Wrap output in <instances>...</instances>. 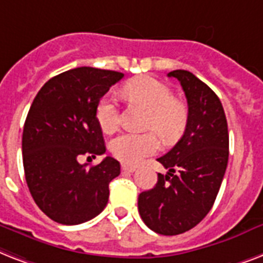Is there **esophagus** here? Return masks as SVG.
I'll use <instances>...</instances> for the list:
<instances>
[{
    "mask_svg": "<svg viewBox=\"0 0 263 263\" xmlns=\"http://www.w3.org/2000/svg\"><path fill=\"white\" fill-rule=\"evenodd\" d=\"M122 171H123V172H134V171H136V167H133V165L122 164Z\"/></svg>",
    "mask_w": 263,
    "mask_h": 263,
    "instance_id": "34e87169",
    "label": "esophagus"
}]
</instances>
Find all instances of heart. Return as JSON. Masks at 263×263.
<instances>
[{
    "mask_svg": "<svg viewBox=\"0 0 263 263\" xmlns=\"http://www.w3.org/2000/svg\"><path fill=\"white\" fill-rule=\"evenodd\" d=\"M122 95L132 102L140 103L149 110L146 129L156 130L164 141H174L183 133L189 111L183 102L174 99L171 88L155 77L138 76L122 88ZM96 119L104 133H112L119 125L117 100L106 95L96 106ZM156 133H122L110 144V151L126 164H138L159 149Z\"/></svg>",
    "mask_w": 263,
    "mask_h": 263,
    "instance_id": "heart-1",
    "label": "heart"
}]
</instances>
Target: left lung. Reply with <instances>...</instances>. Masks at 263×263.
Here are the masks:
<instances>
[{"instance_id":"obj_1","label":"left lung","mask_w":263,"mask_h":263,"mask_svg":"<svg viewBox=\"0 0 263 263\" xmlns=\"http://www.w3.org/2000/svg\"><path fill=\"white\" fill-rule=\"evenodd\" d=\"M187 99L189 117L179 141L157 159L167 168L153 189L138 195L142 221L160 235L194 228L215 203L228 164V126L215 92L187 70H174Z\"/></svg>"}]
</instances>
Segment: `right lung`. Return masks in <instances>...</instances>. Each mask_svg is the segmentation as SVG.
<instances>
[{
	"instance_id": "obj_1",
	"label": "right lung",
	"mask_w": 263,
	"mask_h": 263,
	"mask_svg": "<svg viewBox=\"0 0 263 263\" xmlns=\"http://www.w3.org/2000/svg\"><path fill=\"white\" fill-rule=\"evenodd\" d=\"M123 73L76 68L52 77L33 99L23 130V165L33 201L54 221L81 224L96 217L108 201V184L121 174L107 156L96 165L81 164L106 152L96 106Z\"/></svg>"
}]
</instances>
